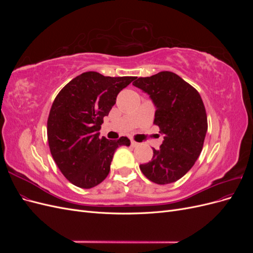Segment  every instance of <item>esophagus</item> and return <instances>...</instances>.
Masks as SVG:
<instances>
[{
    "label": "esophagus",
    "mask_w": 253,
    "mask_h": 253,
    "mask_svg": "<svg viewBox=\"0 0 253 253\" xmlns=\"http://www.w3.org/2000/svg\"><path fill=\"white\" fill-rule=\"evenodd\" d=\"M131 145H132L133 148H135V147H138L139 143H138V142H136L135 140H131Z\"/></svg>",
    "instance_id": "1"
}]
</instances>
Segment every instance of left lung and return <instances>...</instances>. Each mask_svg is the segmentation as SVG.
Wrapping results in <instances>:
<instances>
[{"label":"left lung","instance_id":"8db88e82","mask_svg":"<svg viewBox=\"0 0 253 253\" xmlns=\"http://www.w3.org/2000/svg\"><path fill=\"white\" fill-rule=\"evenodd\" d=\"M133 85L148 93L156 106L154 125L164 134L151 162L140 165L143 175L158 185L180 179L201 155L208 121L200 93L178 75L160 72L136 78Z\"/></svg>","mask_w":253,"mask_h":253}]
</instances>
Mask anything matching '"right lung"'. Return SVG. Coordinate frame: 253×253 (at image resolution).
I'll return each instance as SVG.
<instances>
[{
    "instance_id": "add662e5",
    "label": "right lung",
    "mask_w": 253,
    "mask_h": 253,
    "mask_svg": "<svg viewBox=\"0 0 253 253\" xmlns=\"http://www.w3.org/2000/svg\"><path fill=\"white\" fill-rule=\"evenodd\" d=\"M136 77H105L83 73L59 91L47 119V140L51 156L67 180L83 189L102 182L110 173L114 153L129 139L99 137L103 117L116 97Z\"/></svg>"
}]
</instances>
